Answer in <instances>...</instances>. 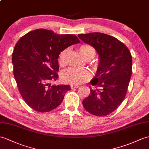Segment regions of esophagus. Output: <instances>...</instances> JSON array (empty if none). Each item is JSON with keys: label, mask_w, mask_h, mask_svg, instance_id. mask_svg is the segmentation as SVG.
Returning <instances> with one entry per match:
<instances>
[{"label": "esophagus", "mask_w": 149, "mask_h": 149, "mask_svg": "<svg viewBox=\"0 0 149 149\" xmlns=\"http://www.w3.org/2000/svg\"><path fill=\"white\" fill-rule=\"evenodd\" d=\"M79 87V86L78 85H75V84H71L70 85L71 89H75V88H77Z\"/></svg>", "instance_id": "obj_1"}]
</instances>
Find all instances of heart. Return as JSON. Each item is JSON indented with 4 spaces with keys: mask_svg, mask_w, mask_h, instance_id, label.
Segmentation results:
<instances>
[{
    "mask_svg": "<svg viewBox=\"0 0 149 149\" xmlns=\"http://www.w3.org/2000/svg\"><path fill=\"white\" fill-rule=\"evenodd\" d=\"M79 51L86 60H91L95 57L96 51L94 47L89 44H83L79 47ZM68 53V49H65L60 52L58 56V61L63 65L66 61V57ZM91 74L88 70H79L76 68H68L61 74V79L63 82L72 84H81L89 81Z\"/></svg>",
    "mask_w": 149,
    "mask_h": 149,
    "instance_id": "heart-1",
    "label": "heart"
}]
</instances>
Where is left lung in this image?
<instances>
[{
    "label": "left lung",
    "instance_id": "left-lung-1",
    "mask_svg": "<svg viewBox=\"0 0 149 149\" xmlns=\"http://www.w3.org/2000/svg\"><path fill=\"white\" fill-rule=\"evenodd\" d=\"M83 42L95 48L99 63L94 78L95 86L82 101L93 115L104 116L118 108L124 99L132 74V56L125 45L116 37L99 32L79 34Z\"/></svg>",
    "mask_w": 149,
    "mask_h": 149
}]
</instances>
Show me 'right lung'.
I'll use <instances>...</instances> for the list:
<instances>
[{
    "label": "right lung",
    "mask_w": 149,
    "mask_h": 149,
    "mask_svg": "<svg viewBox=\"0 0 149 149\" xmlns=\"http://www.w3.org/2000/svg\"><path fill=\"white\" fill-rule=\"evenodd\" d=\"M80 42L74 35L37 29L20 38L12 54L14 76L24 101L34 110L49 112L63 102L69 85L51 84L58 78L60 52Z\"/></svg>",
    "instance_id": "add662e5"
}]
</instances>
